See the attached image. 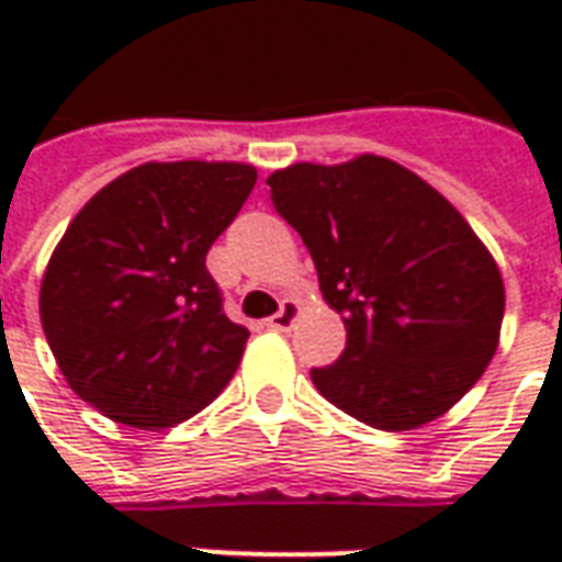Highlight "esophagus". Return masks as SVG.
I'll return each mask as SVG.
<instances>
[{
	"instance_id": "esophagus-1",
	"label": "esophagus",
	"mask_w": 562,
	"mask_h": 562,
	"mask_svg": "<svg viewBox=\"0 0 562 562\" xmlns=\"http://www.w3.org/2000/svg\"><path fill=\"white\" fill-rule=\"evenodd\" d=\"M297 316H301V304L297 301H292V297H285L280 306V313H273V316L268 318V328L270 330H289L297 322Z\"/></svg>"
}]
</instances>
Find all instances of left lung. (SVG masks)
Here are the masks:
<instances>
[{
	"instance_id": "left-lung-1",
	"label": "left lung",
	"mask_w": 562,
	"mask_h": 562,
	"mask_svg": "<svg viewBox=\"0 0 562 562\" xmlns=\"http://www.w3.org/2000/svg\"><path fill=\"white\" fill-rule=\"evenodd\" d=\"M270 201L313 256L346 349L313 382L376 430H415L482 379L499 346L506 289L470 222L385 156L297 161Z\"/></svg>"
}]
</instances>
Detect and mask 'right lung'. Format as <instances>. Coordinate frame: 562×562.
Instances as JSON below:
<instances>
[{"mask_svg":"<svg viewBox=\"0 0 562 562\" xmlns=\"http://www.w3.org/2000/svg\"><path fill=\"white\" fill-rule=\"evenodd\" d=\"M256 180L244 161H147L83 204L38 297L44 337L80 401L161 430L220 397L249 330L225 316L204 261Z\"/></svg>","mask_w":562,"mask_h":562,"instance_id":"add662e5","label":"right lung"}]
</instances>
